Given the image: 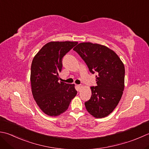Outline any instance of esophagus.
I'll use <instances>...</instances> for the list:
<instances>
[{"label": "esophagus", "instance_id": "34e87169", "mask_svg": "<svg viewBox=\"0 0 149 149\" xmlns=\"http://www.w3.org/2000/svg\"><path fill=\"white\" fill-rule=\"evenodd\" d=\"M77 86V89H78V91L80 92L81 90L83 88V85H81V84H79V85Z\"/></svg>", "mask_w": 149, "mask_h": 149}]
</instances>
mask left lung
I'll return each mask as SVG.
<instances>
[{"label":"left lung","instance_id":"left-lung-1","mask_svg":"<svg viewBox=\"0 0 149 149\" xmlns=\"http://www.w3.org/2000/svg\"><path fill=\"white\" fill-rule=\"evenodd\" d=\"M92 74L96 73L97 86H91L92 95L84 103L96 118L109 115L120 101L125 87V66L112 49L98 44L82 42L74 48Z\"/></svg>","mask_w":149,"mask_h":149}]
</instances>
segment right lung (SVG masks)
<instances>
[{
  "label": "right lung",
  "instance_id": "1",
  "mask_svg": "<svg viewBox=\"0 0 149 149\" xmlns=\"http://www.w3.org/2000/svg\"><path fill=\"white\" fill-rule=\"evenodd\" d=\"M77 43L49 42L40 49L32 61V94L42 111L49 116L65 112L77 93L74 84L58 82L63 57Z\"/></svg>",
  "mask_w": 149,
  "mask_h": 149
}]
</instances>
